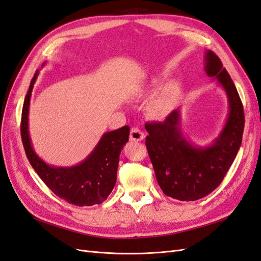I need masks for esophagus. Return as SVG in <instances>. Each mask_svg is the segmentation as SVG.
<instances>
[{"label":"esophagus","instance_id":"1","mask_svg":"<svg viewBox=\"0 0 261 261\" xmlns=\"http://www.w3.org/2000/svg\"><path fill=\"white\" fill-rule=\"evenodd\" d=\"M144 139V133L138 129V128H132L130 131V140L131 141H142Z\"/></svg>","mask_w":261,"mask_h":261}]
</instances>
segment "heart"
Wrapping results in <instances>:
<instances>
[{
	"mask_svg": "<svg viewBox=\"0 0 261 261\" xmlns=\"http://www.w3.org/2000/svg\"><path fill=\"white\" fill-rule=\"evenodd\" d=\"M162 76H158L151 80V83L139 92L144 95H151L155 92L162 84ZM179 95V86L177 83H169L155 93L150 103V111L156 119H165L173 111Z\"/></svg>",
	"mask_w": 261,
	"mask_h": 261,
	"instance_id": "1",
	"label": "heart"
}]
</instances>
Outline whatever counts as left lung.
Here are the masks:
<instances>
[{
    "instance_id": "left-lung-1",
    "label": "left lung",
    "mask_w": 261,
    "mask_h": 261,
    "mask_svg": "<svg viewBox=\"0 0 261 261\" xmlns=\"http://www.w3.org/2000/svg\"><path fill=\"white\" fill-rule=\"evenodd\" d=\"M206 75L217 80L228 101L224 128L207 145H196L181 129V110L163 122L146 123L145 139L156 181L165 195L178 200H196L222 183L242 144L245 116L242 100L229 73L212 50L204 56Z\"/></svg>"
}]
</instances>
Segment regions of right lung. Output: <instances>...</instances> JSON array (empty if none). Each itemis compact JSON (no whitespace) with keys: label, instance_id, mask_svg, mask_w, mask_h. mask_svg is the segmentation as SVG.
<instances>
[{"label":"right lung","instance_id":"1","mask_svg":"<svg viewBox=\"0 0 261 261\" xmlns=\"http://www.w3.org/2000/svg\"><path fill=\"white\" fill-rule=\"evenodd\" d=\"M37 77L38 70L32 79L22 111L21 135L26 156L38 176L58 197L76 206L101 204L116 185L119 155L129 141L130 128L124 125L103 133L90 154L76 165L47 164L36 154L29 131L30 102Z\"/></svg>","mask_w":261,"mask_h":261}]
</instances>
